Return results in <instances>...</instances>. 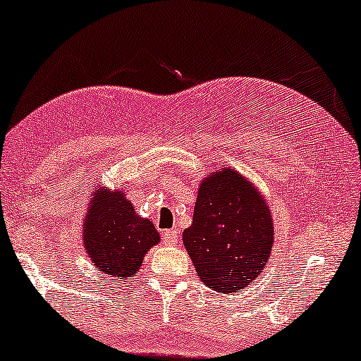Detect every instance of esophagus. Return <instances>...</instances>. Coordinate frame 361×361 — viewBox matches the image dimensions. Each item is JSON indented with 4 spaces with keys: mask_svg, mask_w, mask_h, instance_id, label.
<instances>
[{
    "mask_svg": "<svg viewBox=\"0 0 361 361\" xmlns=\"http://www.w3.org/2000/svg\"><path fill=\"white\" fill-rule=\"evenodd\" d=\"M177 241H179V231L177 230H166L164 233H162V243L166 246L177 245Z\"/></svg>",
    "mask_w": 361,
    "mask_h": 361,
    "instance_id": "esophagus-1",
    "label": "esophagus"
}]
</instances>
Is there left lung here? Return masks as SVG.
Masks as SVG:
<instances>
[{
  "label": "left lung",
  "instance_id": "1",
  "mask_svg": "<svg viewBox=\"0 0 361 361\" xmlns=\"http://www.w3.org/2000/svg\"><path fill=\"white\" fill-rule=\"evenodd\" d=\"M182 241L212 290L236 294L248 288L273 253V215L263 192L231 167L212 172L200 182Z\"/></svg>",
  "mask_w": 361,
  "mask_h": 361
}]
</instances>
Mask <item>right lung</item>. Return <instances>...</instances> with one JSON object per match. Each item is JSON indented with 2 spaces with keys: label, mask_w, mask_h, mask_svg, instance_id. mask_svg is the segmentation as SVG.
<instances>
[{
  "label": "right lung",
  "mask_w": 361,
  "mask_h": 361,
  "mask_svg": "<svg viewBox=\"0 0 361 361\" xmlns=\"http://www.w3.org/2000/svg\"><path fill=\"white\" fill-rule=\"evenodd\" d=\"M82 241L93 266L116 283L136 274L161 236L149 219L137 215L125 189L97 187L83 215Z\"/></svg>",
  "instance_id": "1"
}]
</instances>
